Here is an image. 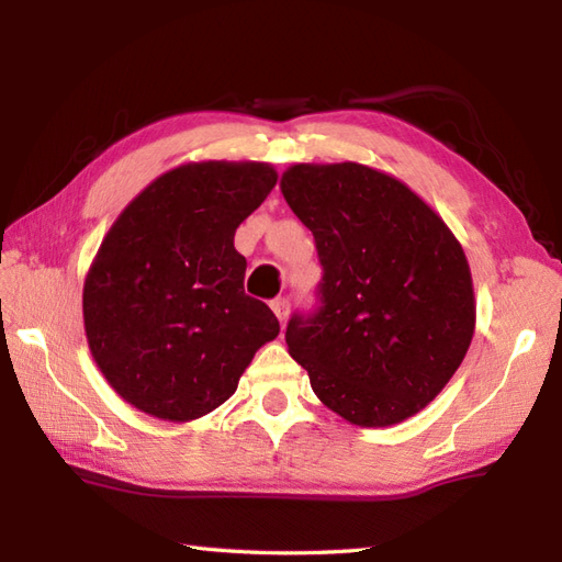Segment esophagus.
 <instances>
[{"instance_id":"esophagus-1","label":"esophagus","mask_w":562,"mask_h":562,"mask_svg":"<svg viewBox=\"0 0 562 562\" xmlns=\"http://www.w3.org/2000/svg\"><path fill=\"white\" fill-rule=\"evenodd\" d=\"M270 308L274 312V316H278L280 326L284 328V324H288V316H290V300H284V296H280V300H272Z\"/></svg>"}]
</instances>
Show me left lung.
<instances>
[{
	"label": "left lung",
	"instance_id": "left-lung-1",
	"mask_svg": "<svg viewBox=\"0 0 562 562\" xmlns=\"http://www.w3.org/2000/svg\"><path fill=\"white\" fill-rule=\"evenodd\" d=\"M280 190L324 266L318 314L288 326L290 355L342 420H408L449 384L473 340L459 238L396 176L357 161L294 164Z\"/></svg>",
	"mask_w": 562,
	"mask_h": 562
}]
</instances>
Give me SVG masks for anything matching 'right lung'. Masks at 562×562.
<instances>
[{
	"label": "right lung",
	"instance_id": "add662e5",
	"mask_svg": "<svg viewBox=\"0 0 562 562\" xmlns=\"http://www.w3.org/2000/svg\"><path fill=\"white\" fill-rule=\"evenodd\" d=\"M274 183L266 161H188L154 178L103 236L83 280V330L99 372L139 413H212L278 338V318L244 292L234 248Z\"/></svg>",
	"mask_w": 562,
	"mask_h": 562
}]
</instances>
